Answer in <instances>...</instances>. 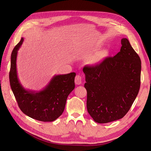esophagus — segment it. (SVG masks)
Returning <instances> with one entry per match:
<instances>
[{
    "mask_svg": "<svg viewBox=\"0 0 151 151\" xmlns=\"http://www.w3.org/2000/svg\"><path fill=\"white\" fill-rule=\"evenodd\" d=\"M75 82L76 85H80L82 82V78L80 75H76L75 79Z\"/></svg>",
    "mask_w": 151,
    "mask_h": 151,
    "instance_id": "esophagus-1",
    "label": "esophagus"
}]
</instances>
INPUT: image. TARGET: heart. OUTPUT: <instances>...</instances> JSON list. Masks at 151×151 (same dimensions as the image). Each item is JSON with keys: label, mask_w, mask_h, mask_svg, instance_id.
I'll return each mask as SVG.
<instances>
[{"label": "heart", "mask_w": 151, "mask_h": 151, "mask_svg": "<svg viewBox=\"0 0 151 151\" xmlns=\"http://www.w3.org/2000/svg\"><path fill=\"white\" fill-rule=\"evenodd\" d=\"M107 52L105 50H101L94 53L89 59L90 64L93 66H97L100 64L107 56Z\"/></svg>", "instance_id": "b5f03b06"}]
</instances>
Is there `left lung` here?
<instances>
[{"instance_id":"8db88e82","label":"left lung","mask_w":151,"mask_h":151,"mask_svg":"<svg viewBox=\"0 0 151 151\" xmlns=\"http://www.w3.org/2000/svg\"><path fill=\"white\" fill-rule=\"evenodd\" d=\"M120 51L99 65L85 66L84 87L87 111L94 121L103 124L123 118L140 89L141 61L128 40L121 39Z\"/></svg>"}]
</instances>
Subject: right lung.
<instances>
[{
  "label": "right lung",
  "instance_id": "add662e5",
  "mask_svg": "<svg viewBox=\"0 0 151 151\" xmlns=\"http://www.w3.org/2000/svg\"><path fill=\"white\" fill-rule=\"evenodd\" d=\"M23 41L22 37L11 54L9 81L12 91L24 114L40 121H54L63 114L68 97L75 88L76 73L55 75L39 91L26 89L19 80L17 69L18 51Z\"/></svg>",
  "mask_w": 151,
  "mask_h": 151
}]
</instances>
